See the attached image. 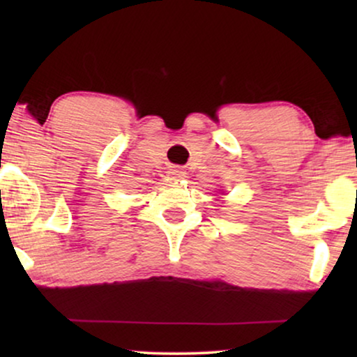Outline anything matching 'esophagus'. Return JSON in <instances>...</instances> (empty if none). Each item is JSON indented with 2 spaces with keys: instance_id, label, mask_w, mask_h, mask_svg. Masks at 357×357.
<instances>
[{
  "instance_id": "esophagus-1",
  "label": "esophagus",
  "mask_w": 357,
  "mask_h": 357,
  "mask_svg": "<svg viewBox=\"0 0 357 357\" xmlns=\"http://www.w3.org/2000/svg\"><path fill=\"white\" fill-rule=\"evenodd\" d=\"M170 175H172L174 178L180 180V178H183V177H185V172H183L182 169H178V167H174L172 170H170Z\"/></svg>"
}]
</instances>
